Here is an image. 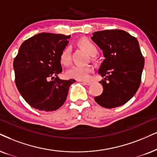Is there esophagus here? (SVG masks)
<instances>
[{
  "instance_id": "1",
  "label": "esophagus",
  "mask_w": 157,
  "mask_h": 157,
  "mask_svg": "<svg viewBox=\"0 0 157 157\" xmlns=\"http://www.w3.org/2000/svg\"><path fill=\"white\" fill-rule=\"evenodd\" d=\"M82 83L85 85H90L92 82H91L90 81H82Z\"/></svg>"
}]
</instances>
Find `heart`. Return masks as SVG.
Instances as JSON below:
<instances>
[{
  "label": "heart",
  "instance_id": "obj_1",
  "mask_svg": "<svg viewBox=\"0 0 157 157\" xmlns=\"http://www.w3.org/2000/svg\"><path fill=\"white\" fill-rule=\"evenodd\" d=\"M79 45L83 50L86 51L91 56H94L98 53V49L96 45L92 41L87 38H82L79 40ZM60 61L61 64L68 65L71 61V48L67 46L61 53ZM93 68L90 66H78L75 65L69 68L67 72V76L77 80H88Z\"/></svg>",
  "mask_w": 157,
  "mask_h": 157
}]
</instances>
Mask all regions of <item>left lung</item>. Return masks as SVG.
Masks as SVG:
<instances>
[{"label": "left lung", "mask_w": 157, "mask_h": 157, "mask_svg": "<svg viewBox=\"0 0 157 157\" xmlns=\"http://www.w3.org/2000/svg\"><path fill=\"white\" fill-rule=\"evenodd\" d=\"M91 39L103 51L104 60L98 74L103 93L94 98L97 104L112 109L126 104L138 90L144 58L136 37L121 29L96 32Z\"/></svg>", "instance_id": "left-lung-1"}]
</instances>
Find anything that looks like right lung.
<instances>
[{"mask_svg": "<svg viewBox=\"0 0 157 157\" xmlns=\"http://www.w3.org/2000/svg\"><path fill=\"white\" fill-rule=\"evenodd\" d=\"M70 35L42 33L26 40L13 60L18 90L32 107L52 112L64 104L75 80H61L60 56Z\"/></svg>", "mask_w": 157, "mask_h": 157, "instance_id": "obj_1", "label": "right lung"}]
</instances>
